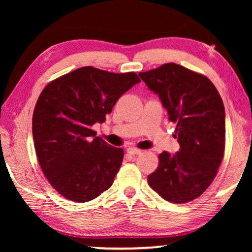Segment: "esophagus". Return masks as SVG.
<instances>
[{
    "label": "esophagus",
    "instance_id": "1",
    "mask_svg": "<svg viewBox=\"0 0 252 252\" xmlns=\"http://www.w3.org/2000/svg\"><path fill=\"white\" fill-rule=\"evenodd\" d=\"M126 151H127V154H129V155H140L141 153H142V150L137 149V148H132V147L127 148Z\"/></svg>",
    "mask_w": 252,
    "mask_h": 252
}]
</instances>
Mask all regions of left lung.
<instances>
[{
    "mask_svg": "<svg viewBox=\"0 0 252 252\" xmlns=\"http://www.w3.org/2000/svg\"><path fill=\"white\" fill-rule=\"evenodd\" d=\"M147 87L158 95L168 119L177 124L180 150L159 155L148 184L164 199L181 204L197 198L215 179L225 150V108L215 85L204 75L167 63L141 72Z\"/></svg>",
    "mask_w": 252,
    "mask_h": 252,
    "instance_id": "left-lung-1",
    "label": "left lung"
}]
</instances>
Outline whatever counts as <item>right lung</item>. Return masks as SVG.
<instances>
[{"instance_id":"1","label":"right lung","mask_w":252,"mask_h":252,"mask_svg":"<svg viewBox=\"0 0 252 252\" xmlns=\"http://www.w3.org/2000/svg\"><path fill=\"white\" fill-rule=\"evenodd\" d=\"M140 79L134 72L77 68L46 86L33 112L37 159L50 185L65 198L84 203L108 190L124 150L96 136L120 96Z\"/></svg>"}]
</instances>
